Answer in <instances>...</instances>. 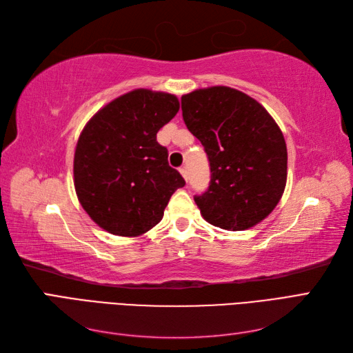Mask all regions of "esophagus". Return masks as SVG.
<instances>
[{
    "mask_svg": "<svg viewBox=\"0 0 353 353\" xmlns=\"http://www.w3.org/2000/svg\"><path fill=\"white\" fill-rule=\"evenodd\" d=\"M179 172H181V175H183V178L185 179V181H188V172H187V168H179Z\"/></svg>",
    "mask_w": 353,
    "mask_h": 353,
    "instance_id": "esophagus-1",
    "label": "esophagus"
}]
</instances>
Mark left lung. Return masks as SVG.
Here are the masks:
<instances>
[{
    "label": "left lung",
    "instance_id": "obj_1",
    "mask_svg": "<svg viewBox=\"0 0 353 353\" xmlns=\"http://www.w3.org/2000/svg\"><path fill=\"white\" fill-rule=\"evenodd\" d=\"M181 104L210 163V185L194 197L201 216L228 231L258 225L279 205L287 183L280 126L259 101L222 85L191 91Z\"/></svg>",
    "mask_w": 353,
    "mask_h": 353
}]
</instances>
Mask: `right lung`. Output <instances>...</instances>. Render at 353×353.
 <instances>
[{
    "label": "right lung",
    "mask_w": 353,
    "mask_h": 353,
    "mask_svg": "<svg viewBox=\"0 0 353 353\" xmlns=\"http://www.w3.org/2000/svg\"><path fill=\"white\" fill-rule=\"evenodd\" d=\"M179 110L176 95L138 88L112 100L83 126L73 157L78 200L100 228L138 237L162 221L184 178L156 135Z\"/></svg>",
    "instance_id": "obj_1"
}]
</instances>
